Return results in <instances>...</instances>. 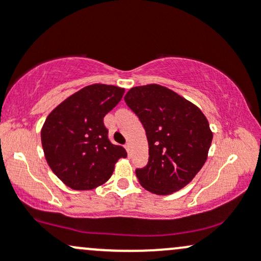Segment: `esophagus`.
Here are the masks:
<instances>
[{
	"instance_id": "1",
	"label": "esophagus",
	"mask_w": 261,
	"mask_h": 261,
	"mask_svg": "<svg viewBox=\"0 0 261 261\" xmlns=\"http://www.w3.org/2000/svg\"><path fill=\"white\" fill-rule=\"evenodd\" d=\"M125 148H126L127 153H128V154H131V145H130V142H127L126 145H125Z\"/></svg>"
}]
</instances>
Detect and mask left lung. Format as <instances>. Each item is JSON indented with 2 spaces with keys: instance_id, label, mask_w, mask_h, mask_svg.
I'll return each mask as SVG.
<instances>
[{
  "instance_id": "obj_1",
  "label": "left lung",
  "mask_w": 261,
  "mask_h": 261,
  "mask_svg": "<svg viewBox=\"0 0 261 261\" xmlns=\"http://www.w3.org/2000/svg\"><path fill=\"white\" fill-rule=\"evenodd\" d=\"M125 103L140 119L148 140V162L135 170L140 184L157 195L180 190L205 164L212 133L193 103L158 85L134 87Z\"/></svg>"
}]
</instances>
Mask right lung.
Returning a JSON list of instances; mask_svg holds the SVG:
<instances>
[{
	"instance_id": "add662e5",
	"label": "right lung",
	"mask_w": 261,
	"mask_h": 261,
	"mask_svg": "<svg viewBox=\"0 0 261 261\" xmlns=\"http://www.w3.org/2000/svg\"><path fill=\"white\" fill-rule=\"evenodd\" d=\"M125 89L115 86L85 87L50 113L41 130L47 164L64 184L74 190H91L113 174L122 146L108 137L104 116L118 106Z\"/></svg>"
}]
</instances>
